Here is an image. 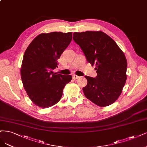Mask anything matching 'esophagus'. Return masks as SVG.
Masks as SVG:
<instances>
[{
  "instance_id": "1",
  "label": "esophagus",
  "mask_w": 147,
  "mask_h": 147,
  "mask_svg": "<svg viewBox=\"0 0 147 147\" xmlns=\"http://www.w3.org/2000/svg\"><path fill=\"white\" fill-rule=\"evenodd\" d=\"M72 78H73L74 80H77V79H78L80 78V77H79V76L76 75H74L72 76Z\"/></svg>"
}]
</instances>
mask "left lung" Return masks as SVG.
Masks as SVG:
<instances>
[{"mask_svg": "<svg viewBox=\"0 0 147 147\" xmlns=\"http://www.w3.org/2000/svg\"><path fill=\"white\" fill-rule=\"evenodd\" d=\"M73 39L88 61L96 65L97 77L85 76L88 84L83 91L86 97L102 107L113 104L122 93L126 80L127 61L123 52L101 31L74 32Z\"/></svg>", "mask_w": 147, "mask_h": 147, "instance_id": "1", "label": "left lung"}]
</instances>
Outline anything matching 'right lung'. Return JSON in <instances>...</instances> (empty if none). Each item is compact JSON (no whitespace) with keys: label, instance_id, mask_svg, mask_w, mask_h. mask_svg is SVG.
<instances>
[{"label":"right lung","instance_id":"obj_1","mask_svg":"<svg viewBox=\"0 0 147 147\" xmlns=\"http://www.w3.org/2000/svg\"><path fill=\"white\" fill-rule=\"evenodd\" d=\"M72 33H41L25 50L21 68L24 88L32 102L45 108L57 104L72 77L53 73L58 59L72 41Z\"/></svg>","mask_w":147,"mask_h":147}]
</instances>
